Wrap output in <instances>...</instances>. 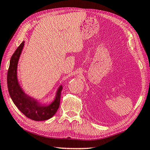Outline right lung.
<instances>
[{
    "mask_svg": "<svg viewBox=\"0 0 150 150\" xmlns=\"http://www.w3.org/2000/svg\"><path fill=\"white\" fill-rule=\"evenodd\" d=\"M24 42H22L11 57L7 74V85L9 95L16 107L24 115L31 120L42 121L48 120L54 116L59 106L62 86L58 88L56 97L51 105H41L37 100L25 94L19 86L17 79V65L20 55L23 49Z\"/></svg>",
    "mask_w": 150,
    "mask_h": 150,
    "instance_id": "obj_1",
    "label": "right lung"
}]
</instances>
